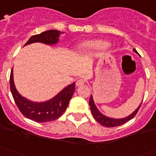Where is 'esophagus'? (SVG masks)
I'll return each mask as SVG.
<instances>
[{
	"label": "esophagus",
	"instance_id": "1",
	"mask_svg": "<svg viewBox=\"0 0 156 156\" xmlns=\"http://www.w3.org/2000/svg\"><path fill=\"white\" fill-rule=\"evenodd\" d=\"M84 83H85V82H84V80H82V79L78 80L76 81V87H80V86L83 85V84H84Z\"/></svg>",
	"mask_w": 156,
	"mask_h": 156
}]
</instances>
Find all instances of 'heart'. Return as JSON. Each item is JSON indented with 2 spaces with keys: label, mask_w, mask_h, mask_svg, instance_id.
<instances>
[{
  "label": "heart",
  "mask_w": 156,
  "mask_h": 156,
  "mask_svg": "<svg viewBox=\"0 0 156 156\" xmlns=\"http://www.w3.org/2000/svg\"><path fill=\"white\" fill-rule=\"evenodd\" d=\"M109 44L108 41L104 40H95V41H85L80 45L81 49H94L104 50L108 47Z\"/></svg>",
  "instance_id": "obj_1"
}]
</instances>
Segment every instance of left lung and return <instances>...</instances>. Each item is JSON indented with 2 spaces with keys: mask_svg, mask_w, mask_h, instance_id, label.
Masks as SVG:
<instances>
[{
  "mask_svg": "<svg viewBox=\"0 0 156 156\" xmlns=\"http://www.w3.org/2000/svg\"><path fill=\"white\" fill-rule=\"evenodd\" d=\"M133 52H135L136 53L138 54L137 51L136 50V48H133ZM142 104V102H141ZM141 104L139 105V107L136 110L134 111L133 112L131 113L129 115L124 117V118H119V119H115V118H112V117H108L107 115H104L102 113L100 112L99 109L97 108V107L96 106V104L94 102L93 96L91 95V97L89 99V106L90 109H91V112H92V114L93 115V117L95 118L96 121L100 123L101 125L105 126V127H117V126L122 125L123 123H125L126 122L129 121L130 119H132L135 115H136V113L138 112L139 109H140V106H141Z\"/></svg>",
  "mask_w": 156,
  "mask_h": 156,
  "instance_id": "1",
  "label": "left lung"
}]
</instances>
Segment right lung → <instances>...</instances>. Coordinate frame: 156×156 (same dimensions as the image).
Returning <instances> with one entry per match:
<instances>
[{"label": "right lung", "mask_w": 156, "mask_h": 156, "mask_svg": "<svg viewBox=\"0 0 156 156\" xmlns=\"http://www.w3.org/2000/svg\"><path fill=\"white\" fill-rule=\"evenodd\" d=\"M63 33L64 32L61 33L60 31L53 29L45 31L41 34L31 37L24 46L37 42L48 45H54L58 43L60 35ZM10 90L14 101L24 116L33 121L44 123L55 120L64 112L75 92V82L63 88L57 95L50 100L43 102H34L28 100L18 92L14 83L13 71L12 69L10 74Z\"/></svg>", "instance_id": "1"}]
</instances>
